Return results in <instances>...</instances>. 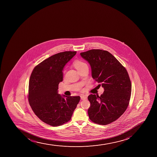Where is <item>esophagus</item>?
Here are the masks:
<instances>
[{"mask_svg":"<svg viewBox=\"0 0 157 157\" xmlns=\"http://www.w3.org/2000/svg\"><path fill=\"white\" fill-rule=\"evenodd\" d=\"M80 97H81V99L83 100L86 99V98H87V97H86V96H85L84 95H81V96H80Z\"/></svg>","mask_w":157,"mask_h":157,"instance_id":"1","label":"esophagus"}]
</instances>
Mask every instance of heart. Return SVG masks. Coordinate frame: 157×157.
<instances>
[{
    "mask_svg": "<svg viewBox=\"0 0 157 157\" xmlns=\"http://www.w3.org/2000/svg\"><path fill=\"white\" fill-rule=\"evenodd\" d=\"M74 66L77 69L78 71H79L80 70L84 69L86 67H88L87 64L83 61L80 60H77L74 62Z\"/></svg>",
    "mask_w": 157,
    "mask_h": 157,
    "instance_id": "heart-1",
    "label": "heart"
}]
</instances>
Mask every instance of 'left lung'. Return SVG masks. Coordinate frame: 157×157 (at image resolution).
<instances>
[{
	"label": "left lung",
	"instance_id": "left-lung-1",
	"mask_svg": "<svg viewBox=\"0 0 157 157\" xmlns=\"http://www.w3.org/2000/svg\"><path fill=\"white\" fill-rule=\"evenodd\" d=\"M80 55L90 64L93 79L104 89L100 96L88 97L89 118L100 125L111 123L124 113L129 103L132 83L127 70L107 51L93 49Z\"/></svg>",
	"mask_w": 157,
	"mask_h": 157
}]
</instances>
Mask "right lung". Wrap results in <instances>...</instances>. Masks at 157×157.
Returning a JSON list of instances; mask_svg holds the SVG:
<instances>
[{"label": "right lung", "instance_id": "right-lung-1", "mask_svg": "<svg viewBox=\"0 0 157 157\" xmlns=\"http://www.w3.org/2000/svg\"><path fill=\"white\" fill-rule=\"evenodd\" d=\"M76 53L63 52L51 56L36 65L30 76V105L38 118L52 126L70 121L80 100V96H65L64 99L58 94V85L63 80L62 70Z\"/></svg>", "mask_w": 157, "mask_h": 157}]
</instances>
